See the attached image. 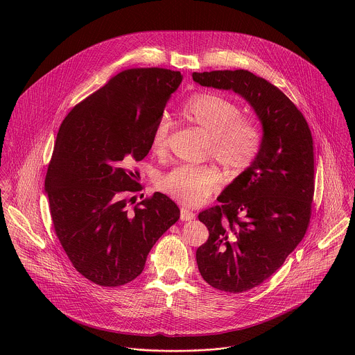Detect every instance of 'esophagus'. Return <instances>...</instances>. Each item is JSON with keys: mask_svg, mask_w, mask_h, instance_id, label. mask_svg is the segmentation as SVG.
I'll list each match as a JSON object with an SVG mask.
<instances>
[{"mask_svg": "<svg viewBox=\"0 0 355 355\" xmlns=\"http://www.w3.org/2000/svg\"><path fill=\"white\" fill-rule=\"evenodd\" d=\"M194 217H196V213L191 211L190 209H187V207H182V209H180V220H182V221H190V220H193Z\"/></svg>", "mask_w": 355, "mask_h": 355, "instance_id": "1", "label": "esophagus"}]
</instances>
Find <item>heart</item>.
I'll return each instance as SVG.
<instances>
[{"mask_svg": "<svg viewBox=\"0 0 355 355\" xmlns=\"http://www.w3.org/2000/svg\"><path fill=\"white\" fill-rule=\"evenodd\" d=\"M180 114L193 124L200 125L209 137L207 152L230 172H243L257 155L261 145V130L257 121L241 114L239 106L227 97L203 92L183 102ZM172 123L168 117H159L152 131L153 152H165ZM220 183V175L210 165H182L164 175L158 186L161 190L186 205L202 203Z\"/></svg>", "mask_w": 355, "mask_h": 355, "instance_id": "heart-1", "label": "heart"}]
</instances>
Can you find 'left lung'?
<instances>
[{
	"label": "left lung",
	"instance_id": "left-lung-1",
	"mask_svg": "<svg viewBox=\"0 0 355 355\" xmlns=\"http://www.w3.org/2000/svg\"><path fill=\"white\" fill-rule=\"evenodd\" d=\"M194 82L232 90L262 124L253 162L198 214L209 238L197 250L203 280L239 294L270 277L307 231L314 196V153L301 110L282 90L246 69L194 72Z\"/></svg>",
	"mask_w": 355,
	"mask_h": 355
}]
</instances>
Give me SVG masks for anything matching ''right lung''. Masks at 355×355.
<instances>
[{
    "label": "right lung",
    "mask_w": 355,
    "mask_h": 355,
    "mask_svg": "<svg viewBox=\"0 0 355 355\" xmlns=\"http://www.w3.org/2000/svg\"><path fill=\"white\" fill-rule=\"evenodd\" d=\"M180 83L179 71H121L60 125L45 179L53 227L73 268L101 287L138 277L154 243L180 217L165 194L131 209L134 197L127 198L142 190L131 166L152 149L153 127Z\"/></svg>",
    "instance_id": "obj_1"
}]
</instances>
